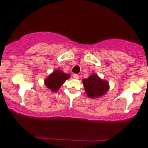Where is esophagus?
<instances>
[{"instance_id":"obj_1","label":"esophagus","mask_w":148,"mask_h":148,"mask_svg":"<svg viewBox=\"0 0 148 148\" xmlns=\"http://www.w3.org/2000/svg\"><path fill=\"white\" fill-rule=\"evenodd\" d=\"M73 77H74V79H78L79 78V74H73Z\"/></svg>"}]
</instances>
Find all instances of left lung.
<instances>
[{
	"instance_id": "1",
	"label": "left lung",
	"mask_w": 148,
	"mask_h": 148,
	"mask_svg": "<svg viewBox=\"0 0 148 148\" xmlns=\"http://www.w3.org/2000/svg\"><path fill=\"white\" fill-rule=\"evenodd\" d=\"M85 90L87 95L90 98L102 96L108 90V84L101 80L97 74H92L88 79L83 80Z\"/></svg>"
}]
</instances>
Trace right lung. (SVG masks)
I'll return each mask as SVG.
<instances>
[{"label":"right lung","mask_w":148,"mask_h":148,"mask_svg":"<svg viewBox=\"0 0 148 148\" xmlns=\"http://www.w3.org/2000/svg\"><path fill=\"white\" fill-rule=\"evenodd\" d=\"M69 78V75L64 74L61 70H56L45 80V85L47 88L52 91H57L64 81Z\"/></svg>","instance_id":"add662e5"}]
</instances>
